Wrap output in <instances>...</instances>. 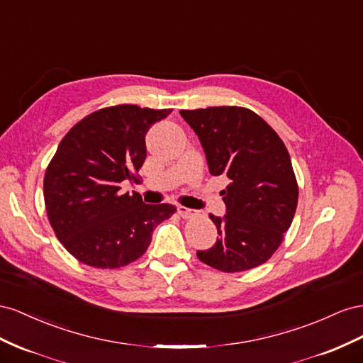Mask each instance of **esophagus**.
<instances>
[{
  "mask_svg": "<svg viewBox=\"0 0 363 363\" xmlns=\"http://www.w3.org/2000/svg\"><path fill=\"white\" fill-rule=\"evenodd\" d=\"M178 214H179L181 217H184V219H189V217H191V216L194 214V211L190 210V208H187V206L179 205V206H178Z\"/></svg>",
  "mask_w": 363,
  "mask_h": 363,
  "instance_id": "esophagus-1",
  "label": "esophagus"
}]
</instances>
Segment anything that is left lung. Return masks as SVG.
I'll return each mask as SVG.
<instances>
[{"instance_id":"8db88e82","label":"left lung","mask_w":363,"mask_h":363,"mask_svg":"<svg viewBox=\"0 0 363 363\" xmlns=\"http://www.w3.org/2000/svg\"><path fill=\"white\" fill-rule=\"evenodd\" d=\"M205 152L213 176H226L220 191L225 216L210 214L214 246L198 251L205 264L242 272L267 262L291 226L298 185L291 157L275 130L255 112L239 106L179 111Z\"/></svg>"}]
</instances>
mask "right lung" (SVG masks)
Returning <instances> with one entry per match:
<instances>
[{
	"label": "right lung",
	"mask_w": 363,
	"mask_h": 363,
	"mask_svg": "<svg viewBox=\"0 0 363 363\" xmlns=\"http://www.w3.org/2000/svg\"><path fill=\"white\" fill-rule=\"evenodd\" d=\"M172 109L118 105L92 112L60 141L44 178L48 220L79 262L116 269L135 262L153 230L174 214L170 203L149 205L121 182L146 160V133Z\"/></svg>",
	"instance_id": "1"
}]
</instances>
